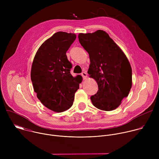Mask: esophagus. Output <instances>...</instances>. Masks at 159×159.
Instances as JSON below:
<instances>
[{
	"mask_svg": "<svg viewBox=\"0 0 159 159\" xmlns=\"http://www.w3.org/2000/svg\"><path fill=\"white\" fill-rule=\"evenodd\" d=\"M81 75L82 76V77H83V79H86V77H87V73H86L85 72H82Z\"/></svg>",
	"mask_w": 159,
	"mask_h": 159,
	"instance_id": "1",
	"label": "esophagus"
}]
</instances>
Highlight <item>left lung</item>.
<instances>
[{"label":"left lung","instance_id":"obj_1","mask_svg":"<svg viewBox=\"0 0 159 159\" xmlns=\"http://www.w3.org/2000/svg\"><path fill=\"white\" fill-rule=\"evenodd\" d=\"M78 37L89 55L87 73L98 85L97 93L90 97L93 104L103 111L115 109L128 96L132 85V70L128 58L102 30L80 33Z\"/></svg>","mask_w":159,"mask_h":159}]
</instances>
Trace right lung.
I'll return each instance as SVG.
<instances>
[{
    "label": "right lung",
    "mask_w": 159,
    "mask_h": 159,
    "mask_svg": "<svg viewBox=\"0 0 159 159\" xmlns=\"http://www.w3.org/2000/svg\"><path fill=\"white\" fill-rule=\"evenodd\" d=\"M75 39L74 33H55L41 45L33 61L31 79L34 92L45 107L55 112L72 106L82 81L80 75H71L72 64L66 55Z\"/></svg>",
    "instance_id": "1"
}]
</instances>
